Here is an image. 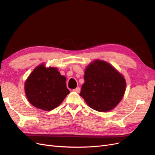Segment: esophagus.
Masks as SVG:
<instances>
[{"mask_svg":"<svg viewBox=\"0 0 155 155\" xmlns=\"http://www.w3.org/2000/svg\"><path fill=\"white\" fill-rule=\"evenodd\" d=\"M73 91H74V92H76L79 93V92H80V88H79V87H77V88H76L75 89H74Z\"/></svg>","mask_w":155,"mask_h":155,"instance_id":"obj_1","label":"esophagus"}]
</instances>
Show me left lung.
Segmentation results:
<instances>
[{
    "label": "left lung",
    "mask_w": 155,
    "mask_h": 155,
    "mask_svg": "<svg viewBox=\"0 0 155 155\" xmlns=\"http://www.w3.org/2000/svg\"><path fill=\"white\" fill-rule=\"evenodd\" d=\"M85 83L79 94L87 104L99 112H108L118 105L125 92L126 81L110 64L96 59L85 70Z\"/></svg>",
    "instance_id": "obj_1"
}]
</instances>
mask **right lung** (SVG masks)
Returning <instances> with one entry per match:
<instances>
[{"label":"right lung","instance_id":"1","mask_svg":"<svg viewBox=\"0 0 155 155\" xmlns=\"http://www.w3.org/2000/svg\"><path fill=\"white\" fill-rule=\"evenodd\" d=\"M25 91L32 105L46 111L58 107L70 93L66 78L57 68H47L44 64L38 65L28 77Z\"/></svg>","mask_w":155,"mask_h":155}]
</instances>
